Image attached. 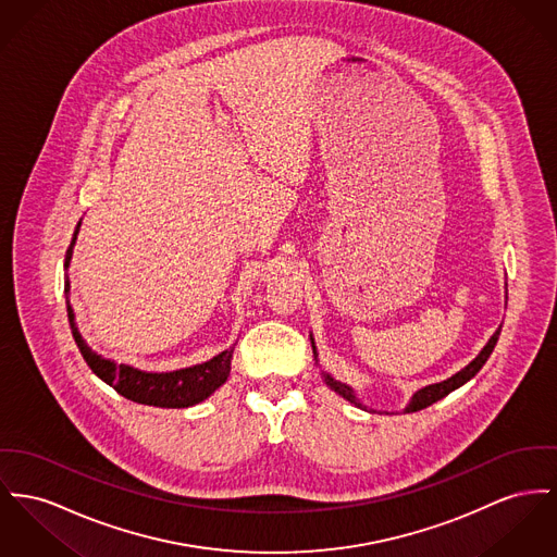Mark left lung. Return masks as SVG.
<instances>
[{"label": "left lung", "instance_id": "1", "mask_svg": "<svg viewBox=\"0 0 557 557\" xmlns=\"http://www.w3.org/2000/svg\"><path fill=\"white\" fill-rule=\"evenodd\" d=\"M498 335H500V327L494 332V335L487 339V344L483 346L482 352L467 366V368H462L460 371H456L454 375H449L447 380H442V382H435V384H429V386H422V388H418L413 395H411V399H409L408 406H406V413H411V411H420V409L429 408V406H433V404H437L440 399H444L445 395H449L451 391H456V388H460L462 384H467L478 371L482 370L483 366H485V361H487V357L492 355V350H494V346H496V342H498ZM310 344H312V352H314V361H317V366H319V352H317V346H314V337L310 334ZM321 375H323V380H325V384L335 391L339 397H344L346 401H350L352 406H357V408H363V404L359 401V397H357V393H355V388H350L348 384H344V382H339V380H335L332 373H327V371H321Z\"/></svg>", "mask_w": 557, "mask_h": 557}]
</instances>
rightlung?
<instances>
[{
    "label": "right lung",
    "mask_w": 557,
    "mask_h": 557,
    "mask_svg": "<svg viewBox=\"0 0 557 557\" xmlns=\"http://www.w3.org/2000/svg\"><path fill=\"white\" fill-rule=\"evenodd\" d=\"M79 225H82V220L75 225L74 238L67 249V256H65V270L72 263ZM70 287H72L70 276H65L67 317H70L75 344H77L84 361L88 363V368L95 371L106 384L115 388L122 397H126L135 404H141V406H153V408H189V406H196V404L209 399L227 380L234 346L225 348L220 355H215L213 359H209L205 363L173 371L139 370V368H133L126 363H115L113 359H106V357L97 355L86 344V339L82 337L77 325H75L74 308L70 304Z\"/></svg>",
    "instance_id": "right-lung-1"
}]
</instances>
